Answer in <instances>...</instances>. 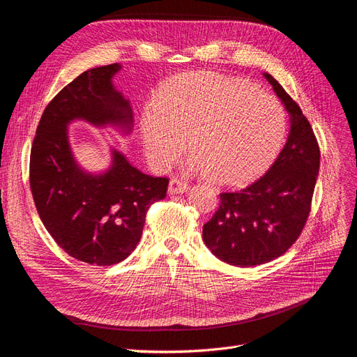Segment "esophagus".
<instances>
[{"label":"esophagus","instance_id":"34e87169","mask_svg":"<svg viewBox=\"0 0 357 357\" xmlns=\"http://www.w3.org/2000/svg\"><path fill=\"white\" fill-rule=\"evenodd\" d=\"M189 189V183L183 181L180 178H173L169 181V186H168V193L169 195H177V193H184L188 192Z\"/></svg>","mask_w":357,"mask_h":357}]
</instances>
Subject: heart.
Segmentation results:
<instances>
[{
    "mask_svg": "<svg viewBox=\"0 0 357 357\" xmlns=\"http://www.w3.org/2000/svg\"><path fill=\"white\" fill-rule=\"evenodd\" d=\"M148 160L168 169L189 145L190 171L221 186L245 184L275 160L286 114L274 96L215 71H189L164 82L140 112Z\"/></svg>",
    "mask_w": 357,
    "mask_h": 357,
    "instance_id": "heart-1",
    "label": "heart"
}]
</instances>
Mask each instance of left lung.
<instances>
[{
    "mask_svg": "<svg viewBox=\"0 0 357 357\" xmlns=\"http://www.w3.org/2000/svg\"><path fill=\"white\" fill-rule=\"evenodd\" d=\"M265 79L290 114L287 144L266 173L238 192H222L204 225V241L218 259L255 266L286 253L307 221L319 173V146L307 119L268 73Z\"/></svg>",
    "mask_w": 357,
    "mask_h": 357,
    "instance_id": "1",
    "label": "left lung"
}]
</instances>
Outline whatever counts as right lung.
I'll use <instances>...</instances> for the list:
<instances>
[{
  "instance_id": "1",
  "label": "right lung",
  "mask_w": 357,
  "mask_h": 357,
  "mask_svg": "<svg viewBox=\"0 0 357 357\" xmlns=\"http://www.w3.org/2000/svg\"><path fill=\"white\" fill-rule=\"evenodd\" d=\"M120 68H91L56 93L31 151V190L47 231L71 258L98 266L119 264L136 249L149 206L168 188V178L142 173L116 149L99 174L79 167L71 152L67 126L75 120L132 130L130 104L112 84Z\"/></svg>"
}]
</instances>
